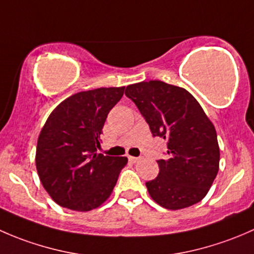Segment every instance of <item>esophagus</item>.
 I'll use <instances>...</instances> for the list:
<instances>
[{"instance_id":"1","label":"esophagus","mask_w":254,"mask_h":254,"mask_svg":"<svg viewBox=\"0 0 254 254\" xmlns=\"http://www.w3.org/2000/svg\"><path fill=\"white\" fill-rule=\"evenodd\" d=\"M127 158H129V161H130V162H137V161H139L140 160V158L139 157H134V156H129V157H127Z\"/></svg>"}]
</instances>
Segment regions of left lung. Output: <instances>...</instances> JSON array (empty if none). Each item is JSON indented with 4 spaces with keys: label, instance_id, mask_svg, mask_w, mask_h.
Wrapping results in <instances>:
<instances>
[{
    "label": "left lung",
    "instance_id": "8db88e82",
    "mask_svg": "<svg viewBox=\"0 0 254 254\" xmlns=\"http://www.w3.org/2000/svg\"><path fill=\"white\" fill-rule=\"evenodd\" d=\"M145 118L153 136L167 141L160 172L146 182L151 198L178 210L199 203L219 172L220 150L214 125L187 89L162 81L130 84L125 89Z\"/></svg>",
    "mask_w": 254,
    "mask_h": 254
}]
</instances>
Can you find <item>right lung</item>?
Listing matches in <instances>:
<instances>
[{"instance_id": "1", "label": "right lung", "mask_w": 254, "mask_h": 254, "mask_svg": "<svg viewBox=\"0 0 254 254\" xmlns=\"http://www.w3.org/2000/svg\"><path fill=\"white\" fill-rule=\"evenodd\" d=\"M125 87L78 92L49 115L39 135L35 163L40 182L56 204L89 211L112 194L127 157L97 153L107 115Z\"/></svg>"}]
</instances>
